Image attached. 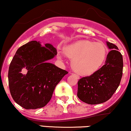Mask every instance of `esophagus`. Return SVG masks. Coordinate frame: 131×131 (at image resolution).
<instances>
[{"instance_id":"1","label":"esophagus","mask_w":131,"mask_h":131,"mask_svg":"<svg viewBox=\"0 0 131 131\" xmlns=\"http://www.w3.org/2000/svg\"><path fill=\"white\" fill-rule=\"evenodd\" d=\"M73 74H74V76H76V77H77L78 79L80 78V76H79L78 74H74V73H73Z\"/></svg>"}]
</instances>
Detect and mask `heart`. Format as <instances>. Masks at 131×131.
Segmentation results:
<instances>
[{
	"mask_svg": "<svg viewBox=\"0 0 131 131\" xmlns=\"http://www.w3.org/2000/svg\"><path fill=\"white\" fill-rule=\"evenodd\" d=\"M65 53L72 59L71 66L77 72L84 75L93 74L101 67L107 55V49L101 43L79 40L64 48ZM63 53H58L62 58Z\"/></svg>",
	"mask_w": 131,
	"mask_h": 131,
	"instance_id": "1",
	"label": "heart"
}]
</instances>
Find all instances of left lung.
<instances>
[{"label": "left lung", "mask_w": 131, "mask_h": 131, "mask_svg": "<svg viewBox=\"0 0 131 131\" xmlns=\"http://www.w3.org/2000/svg\"><path fill=\"white\" fill-rule=\"evenodd\" d=\"M111 51L105 64L91 76L81 78L78 82L77 96L89 104H97L111 97L120 84L123 76V59L118 48L106 41Z\"/></svg>", "instance_id": "1"}]
</instances>
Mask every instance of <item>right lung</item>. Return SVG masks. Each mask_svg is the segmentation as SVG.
Here are the masks:
<instances>
[{
  "instance_id": "obj_1",
  "label": "right lung",
  "mask_w": 131,
  "mask_h": 131,
  "mask_svg": "<svg viewBox=\"0 0 131 131\" xmlns=\"http://www.w3.org/2000/svg\"><path fill=\"white\" fill-rule=\"evenodd\" d=\"M50 43L31 41L17 50L9 66L8 86L15 103L26 110L47 105L56 86L68 72L48 62L57 55Z\"/></svg>"
}]
</instances>
